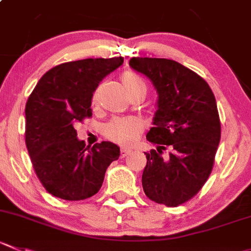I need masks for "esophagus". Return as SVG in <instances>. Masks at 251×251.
<instances>
[{"label":"esophagus","instance_id":"1","mask_svg":"<svg viewBox=\"0 0 251 251\" xmlns=\"http://www.w3.org/2000/svg\"><path fill=\"white\" fill-rule=\"evenodd\" d=\"M132 152V150L127 149V148H122L121 149V157H126L127 155H129Z\"/></svg>","mask_w":251,"mask_h":251}]
</instances>
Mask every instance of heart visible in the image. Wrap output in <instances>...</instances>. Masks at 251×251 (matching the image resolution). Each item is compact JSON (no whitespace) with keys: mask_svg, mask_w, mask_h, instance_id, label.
Instances as JSON below:
<instances>
[{"mask_svg":"<svg viewBox=\"0 0 251 251\" xmlns=\"http://www.w3.org/2000/svg\"><path fill=\"white\" fill-rule=\"evenodd\" d=\"M122 83L129 92L137 86H145L142 77L134 73H124L122 75ZM143 130V123L134 117L128 118H114L104 126L103 133L108 139L122 145H130L138 139Z\"/></svg>","mask_w":251,"mask_h":251,"instance_id":"obj_1","label":"heart"}]
</instances>
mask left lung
Here are the masks:
<instances>
[{"mask_svg":"<svg viewBox=\"0 0 251 251\" xmlns=\"http://www.w3.org/2000/svg\"><path fill=\"white\" fill-rule=\"evenodd\" d=\"M129 66L157 94L154 127L147 134L156 149L145 152L143 190L151 201L176 207L201 190L213 168L221 140L216 99L201 76L175 60L134 56Z\"/></svg>","mask_w":251,"mask_h":251,"instance_id":"left-lung-1","label":"left lung"}]
</instances>
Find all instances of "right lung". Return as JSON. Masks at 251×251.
Wrapping results in <instances>:
<instances>
[{
    "label": "right lung",
    "instance_id": "right-lung-1",
    "mask_svg": "<svg viewBox=\"0 0 251 251\" xmlns=\"http://www.w3.org/2000/svg\"><path fill=\"white\" fill-rule=\"evenodd\" d=\"M122 56L83 59L50 69L25 104V144L45 190L66 201L96 195L109 164L121 154L111 142L85 147L75 124L92 114L99 83L123 64Z\"/></svg>",
    "mask_w": 251,
    "mask_h": 251
}]
</instances>
